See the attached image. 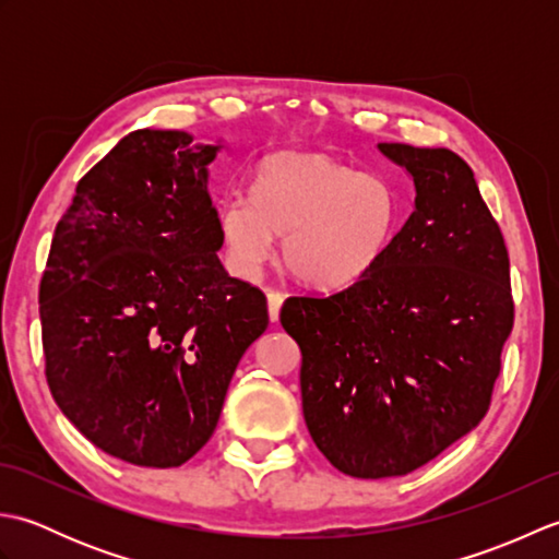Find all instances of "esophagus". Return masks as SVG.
I'll use <instances>...</instances> for the list:
<instances>
[{
  "label": "esophagus",
  "mask_w": 559,
  "mask_h": 559,
  "mask_svg": "<svg viewBox=\"0 0 559 559\" xmlns=\"http://www.w3.org/2000/svg\"><path fill=\"white\" fill-rule=\"evenodd\" d=\"M266 300H269V317H271V322H278L281 305H283V293L269 290V293H266Z\"/></svg>",
  "instance_id": "esophagus-1"
}]
</instances>
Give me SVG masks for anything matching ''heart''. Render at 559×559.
<instances>
[{
	"label": "heart",
	"instance_id": "1",
	"mask_svg": "<svg viewBox=\"0 0 559 559\" xmlns=\"http://www.w3.org/2000/svg\"><path fill=\"white\" fill-rule=\"evenodd\" d=\"M245 201H225L218 228L245 276L266 264L283 237V261L314 288H348L389 252L401 199L382 173H358L326 153L281 151L261 160Z\"/></svg>",
	"mask_w": 559,
	"mask_h": 559
}]
</instances>
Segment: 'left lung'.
<instances>
[{
  "instance_id": "1",
  "label": "left lung",
  "mask_w": 559,
  "mask_h": 559,
  "mask_svg": "<svg viewBox=\"0 0 559 559\" xmlns=\"http://www.w3.org/2000/svg\"><path fill=\"white\" fill-rule=\"evenodd\" d=\"M379 151L415 185L389 252L353 286L281 307L302 353L307 430L353 478L406 476L468 435L514 326L504 237L468 163L449 148Z\"/></svg>"
}]
</instances>
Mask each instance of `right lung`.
Masks as SVG:
<instances>
[{
    "label": "right lung",
    "mask_w": 559,
    "mask_h": 559,
    "mask_svg": "<svg viewBox=\"0 0 559 559\" xmlns=\"http://www.w3.org/2000/svg\"><path fill=\"white\" fill-rule=\"evenodd\" d=\"M218 146L136 129L81 177L40 281L45 377L71 425L134 466H182L216 430L266 295L228 276L209 197Z\"/></svg>",
    "instance_id": "obj_1"
}]
</instances>
